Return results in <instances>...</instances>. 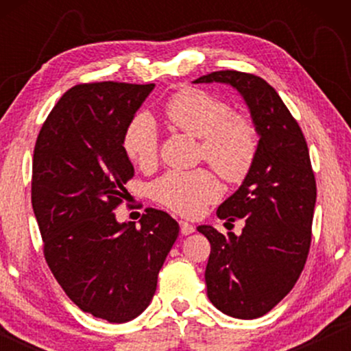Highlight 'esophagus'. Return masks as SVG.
<instances>
[{
	"instance_id": "34e87169",
	"label": "esophagus",
	"mask_w": 351,
	"mask_h": 351,
	"mask_svg": "<svg viewBox=\"0 0 351 351\" xmlns=\"http://www.w3.org/2000/svg\"><path fill=\"white\" fill-rule=\"evenodd\" d=\"M195 232V225H191L189 222H185V220H180V233L182 234H191Z\"/></svg>"
}]
</instances>
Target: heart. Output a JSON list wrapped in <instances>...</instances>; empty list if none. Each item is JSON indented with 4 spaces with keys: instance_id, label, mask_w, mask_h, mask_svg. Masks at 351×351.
Returning a JSON list of instances; mask_svg holds the SVG:
<instances>
[{
    "instance_id": "b5f03b06",
    "label": "heart",
    "mask_w": 351,
    "mask_h": 351,
    "mask_svg": "<svg viewBox=\"0 0 351 351\" xmlns=\"http://www.w3.org/2000/svg\"><path fill=\"white\" fill-rule=\"evenodd\" d=\"M166 117L177 129L201 138V156L228 182H239L257 155V132L227 102L201 89H184L166 105ZM123 150L134 165L150 167L158 158V131L153 118L137 114L123 134ZM153 199L182 215H198L220 195V184L208 169L169 171L150 186Z\"/></svg>"
}]
</instances>
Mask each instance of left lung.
<instances>
[{"instance_id":"1","label":"left lung","mask_w":351,"mask_h":351,"mask_svg":"<svg viewBox=\"0 0 351 351\" xmlns=\"http://www.w3.org/2000/svg\"><path fill=\"white\" fill-rule=\"evenodd\" d=\"M193 83H220L241 95L258 145L241 185L217 209L244 220L241 234L199 225L210 243L204 280L215 308L239 319L261 318L299 280L311 241L316 184L302 129L280 95L258 76L225 70Z\"/></svg>"}]
</instances>
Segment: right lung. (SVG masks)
I'll return each instance as SVG.
<instances>
[{
	"label": "right lung",
	"mask_w": 351,
	"mask_h": 351,
	"mask_svg": "<svg viewBox=\"0 0 351 351\" xmlns=\"http://www.w3.org/2000/svg\"><path fill=\"white\" fill-rule=\"evenodd\" d=\"M153 89L75 86L52 108L33 153L32 206L47 265L81 310L108 323H128L150 305L180 230L165 210L147 209L138 227L113 213L134 176L124 129Z\"/></svg>",
	"instance_id": "add662e5"
}]
</instances>
